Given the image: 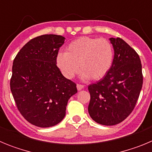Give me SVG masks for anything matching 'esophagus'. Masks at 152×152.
Returning <instances> with one entry per match:
<instances>
[{
    "instance_id": "esophagus-1",
    "label": "esophagus",
    "mask_w": 152,
    "mask_h": 152,
    "mask_svg": "<svg viewBox=\"0 0 152 152\" xmlns=\"http://www.w3.org/2000/svg\"><path fill=\"white\" fill-rule=\"evenodd\" d=\"M84 86L83 84H77V88L78 91H80V90H82L84 88Z\"/></svg>"
}]
</instances>
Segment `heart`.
<instances>
[{"mask_svg": "<svg viewBox=\"0 0 152 152\" xmlns=\"http://www.w3.org/2000/svg\"><path fill=\"white\" fill-rule=\"evenodd\" d=\"M113 57V45L108 39L82 36L71 42L66 52L58 53L57 64L68 78L73 77L79 68L83 79L97 80L110 72Z\"/></svg>", "mask_w": 152, "mask_h": 152, "instance_id": "1", "label": "heart"}]
</instances>
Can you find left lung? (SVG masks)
<instances>
[{
	"label": "left lung",
	"mask_w": 152,
	"mask_h": 152,
	"mask_svg": "<svg viewBox=\"0 0 152 152\" xmlns=\"http://www.w3.org/2000/svg\"><path fill=\"white\" fill-rule=\"evenodd\" d=\"M114 58L110 72L88 86V113L96 123L113 126L129 116L136 105L143 84L142 64L135 49L120 38H110Z\"/></svg>",
	"instance_id": "1"
}]
</instances>
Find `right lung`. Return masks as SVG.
I'll use <instances>...</instances> for the list:
<instances>
[{"label": "right lung", "mask_w": 152, "mask_h": 152, "mask_svg": "<svg viewBox=\"0 0 152 152\" xmlns=\"http://www.w3.org/2000/svg\"><path fill=\"white\" fill-rule=\"evenodd\" d=\"M65 38L45 34L29 40L13 60L10 91L24 119L38 127L54 126L64 119L76 84L57 67V56Z\"/></svg>", "instance_id": "add662e5"}]
</instances>
